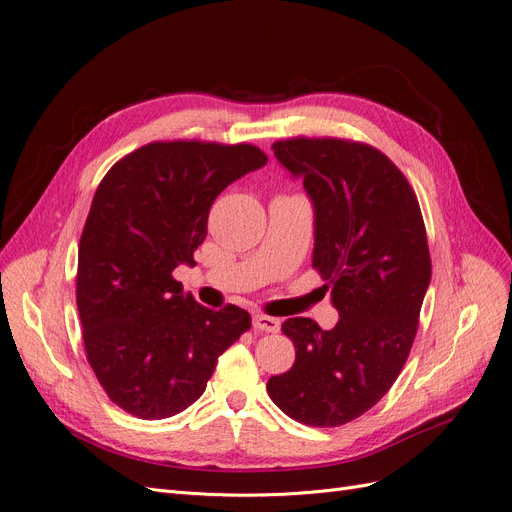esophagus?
<instances>
[{"label":"esophagus","instance_id":"1","mask_svg":"<svg viewBox=\"0 0 512 512\" xmlns=\"http://www.w3.org/2000/svg\"><path fill=\"white\" fill-rule=\"evenodd\" d=\"M254 327L258 332H279V319L269 315H254Z\"/></svg>","mask_w":512,"mask_h":512}]
</instances>
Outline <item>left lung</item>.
Returning a JSON list of instances; mask_svg holds the SVG:
<instances>
[{
    "label": "left lung",
    "instance_id": "1",
    "mask_svg": "<svg viewBox=\"0 0 512 512\" xmlns=\"http://www.w3.org/2000/svg\"><path fill=\"white\" fill-rule=\"evenodd\" d=\"M273 151L313 203V267L340 319L332 330L283 321L296 361L267 391L296 422L340 426L388 393L410 355L431 283L424 220L410 182L370 145L302 136Z\"/></svg>",
    "mask_w": 512,
    "mask_h": 512
}]
</instances>
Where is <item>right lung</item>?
<instances>
[{"label": "right lung", "mask_w": 512, "mask_h": 512, "mask_svg": "<svg viewBox=\"0 0 512 512\" xmlns=\"http://www.w3.org/2000/svg\"><path fill=\"white\" fill-rule=\"evenodd\" d=\"M264 163L245 142H151L98 185L79 239L77 311L90 367L128 414L163 420L187 410L218 357L250 330L248 311L206 309L172 273L195 264L214 199Z\"/></svg>", "instance_id": "obj_1"}]
</instances>
